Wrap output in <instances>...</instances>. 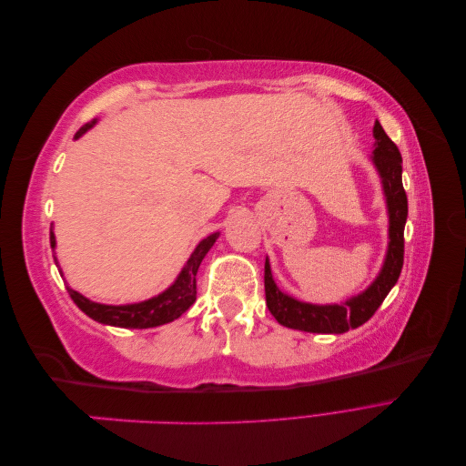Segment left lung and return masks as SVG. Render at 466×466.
Instances as JSON below:
<instances>
[{
	"instance_id": "obj_1",
	"label": "left lung",
	"mask_w": 466,
	"mask_h": 466,
	"mask_svg": "<svg viewBox=\"0 0 466 466\" xmlns=\"http://www.w3.org/2000/svg\"><path fill=\"white\" fill-rule=\"evenodd\" d=\"M375 149L371 161L380 177L383 194L389 214V247L387 257L373 284L350 298L344 303L334 305H313L291 298L281 291L272 278L270 262L264 264V291L266 305L274 319L288 329L317 332V334H342L350 329H358L368 322L380 303L385 301L392 286L399 281L404 264V223L408 218V200L402 187V157L399 147L385 134L383 126L375 122L373 126Z\"/></svg>"
}]
</instances>
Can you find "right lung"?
<instances>
[{
    "label": "right lung",
    "mask_w": 466,
    "mask_h": 466,
    "mask_svg": "<svg viewBox=\"0 0 466 466\" xmlns=\"http://www.w3.org/2000/svg\"><path fill=\"white\" fill-rule=\"evenodd\" d=\"M95 122L96 120L81 126L76 134V139L81 137L89 128H93ZM218 237L219 233H211L206 238H202L198 247L194 248L190 258L187 260L185 268L180 270L175 284L147 301L130 303V305H103V303H95L87 298H83L81 293H77L69 286H66L67 293L81 311L96 322L110 324V327H120V329L161 327V324L171 322L178 319L182 313H187L188 307L196 301V272H198V268L204 257L208 255V250L218 241ZM50 247L52 248L56 247V237L52 228H50ZM54 260H56V255H54ZM56 266H58V262H56Z\"/></svg>",
    "instance_id": "1"
}]
</instances>
